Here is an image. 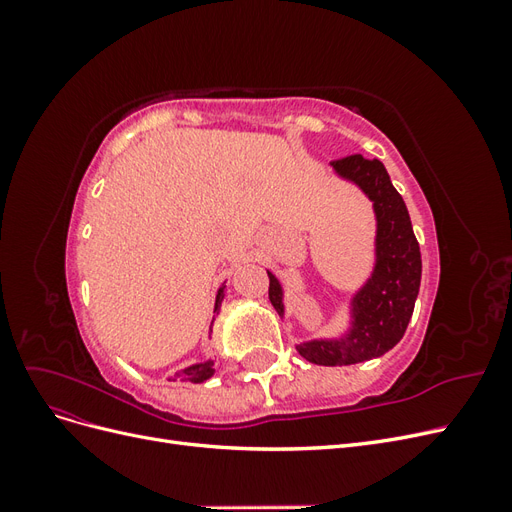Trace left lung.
<instances>
[{
	"label": "left lung",
	"mask_w": 512,
	"mask_h": 512,
	"mask_svg": "<svg viewBox=\"0 0 512 512\" xmlns=\"http://www.w3.org/2000/svg\"><path fill=\"white\" fill-rule=\"evenodd\" d=\"M333 173L359 188L371 203L376 220L374 267L367 280L346 301L348 327L342 335L314 337L294 344L305 361L324 367L354 365L378 359L397 346L406 333L421 288V250L414 237L404 198L393 188L380 160L361 153L331 162ZM269 299L280 318H286V292L269 271Z\"/></svg>",
	"instance_id": "left-lung-1"
}]
</instances>
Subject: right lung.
Instances as JSON below:
<instances>
[{
	"label": "right lung",
	"mask_w": 512,
	"mask_h": 512,
	"mask_svg": "<svg viewBox=\"0 0 512 512\" xmlns=\"http://www.w3.org/2000/svg\"><path fill=\"white\" fill-rule=\"evenodd\" d=\"M224 297H226V282H222V286H220V290H218V297H215V307H213V312L215 314H220V307H222V301H224ZM179 374L183 376L181 380L183 382H205V380H209L213 374H215V369H213V361L211 359H205V361H198V363H192V365H188V367H183Z\"/></svg>",
	"instance_id": "obj_1"
}]
</instances>
